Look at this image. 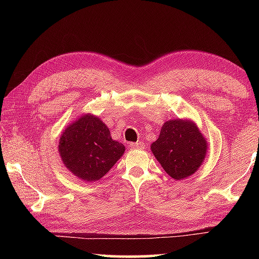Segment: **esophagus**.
I'll return each mask as SVG.
<instances>
[{"label": "esophagus", "mask_w": 259, "mask_h": 259, "mask_svg": "<svg viewBox=\"0 0 259 259\" xmlns=\"http://www.w3.org/2000/svg\"><path fill=\"white\" fill-rule=\"evenodd\" d=\"M130 147L133 148V150H138V148H143V142H137V143H133L130 145Z\"/></svg>", "instance_id": "esophagus-1"}]
</instances>
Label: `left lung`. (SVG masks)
<instances>
[{
  "instance_id": "left-lung-1",
  "label": "left lung",
  "mask_w": 259,
  "mask_h": 259,
  "mask_svg": "<svg viewBox=\"0 0 259 259\" xmlns=\"http://www.w3.org/2000/svg\"><path fill=\"white\" fill-rule=\"evenodd\" d=\"M151 151L170 177L182 181L202 165L208 142L194 121L174 119L164 122Z\"/></svg>"
}]
</instances>
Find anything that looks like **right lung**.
I'll return each instance as SVG.
<instances>
[{
    "label": "right lung",
    "mask_w": 259,
    "mask_h": 259,
    "mask_svg": "<svg viewBox=\"0 0 259 259\" xmlns=\"http://www.w3.org/2000/svg\"><path fill=\"white\" fill-rule=\"evenodd\" d=\"M123 144L114 140L107 125L94 114H83L64 129L58 153L64 165L83 182L104 177L123 155Z\"/></svg>",
    "instance_id": "right-lung-1"
}]
</instances>
